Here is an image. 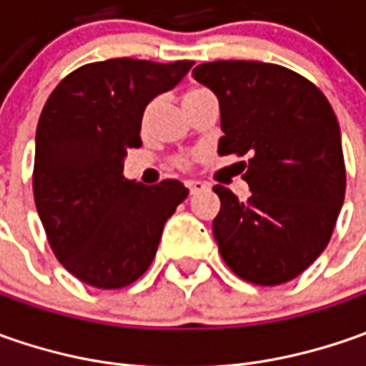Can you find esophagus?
Returning a JSON list of instances; mask_svg holds the SVG:
<instances>
[{
    "label": "esophagus",
    "instance_id": "esophagus-1",
    "mask_svg": "<svg viewBox=\"0 0 366 366\" xmlns=\"http://www.w3.org/2000/svg\"><path fill=\"white\" fill-rule=\"evenodd\" d=\"M185 185H187V189H189V195H195V193H199V191L207 189V185L202 183V181H187Z\"/></svg>",
    "mask_w": 366,
    "mask_h": 366
}]
</instances>
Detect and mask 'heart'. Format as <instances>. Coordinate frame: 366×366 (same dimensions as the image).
<instances>
[{"instance_id": "heart-1", "label": "heart", "mask_w": 366, "mask_h": 366, "mask_svg": "<svg viewBox=\"0 0 366 366\" xmlns=\"http://www.w3.org/2000/svg\"><path fill=\"white\" fill-rule=\"evenodd\" d=\"M207 89H202V87H195V89H189V92L185 93V97H183V104H187V102H191V99H197V97H202V95H207ZM152 106H154V102L152 104H148V107L144 109V120L148 118V114H150V109H152ZM175 164L177 167H187L189 164V161L185 159V157H179V159H175Z\"/></svg>"}]
</instances>
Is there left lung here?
I'll list each match as a JSON object with an SVG mask.
<instances>
[{
	"instance_id": "obj_1",
	"label": "left lung",
	"mask_w": 366,
	"mask_h": 366,
	"mask_svg": "<svg viewBox=\"0 0 366 366\" xmlns=\"http://www.w3.org/2000/svg\"><path fill=\"white\" fill-rule=\"evenodd\" d=\"M193 77L219 102V154L248 157V202L216 185L214 238L226 264L254 285L302 274L330 242L346 171L334 109L307 79L281 64L216 61Z\"/></svg>"
}]
</instances>
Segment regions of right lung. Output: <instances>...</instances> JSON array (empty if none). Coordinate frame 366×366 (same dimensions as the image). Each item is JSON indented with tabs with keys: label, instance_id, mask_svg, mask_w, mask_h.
<instances>
[{
	"label": "right lung",
	"instance_id": "right-lung-1",
	"mask_svg": "<svg viewBox=\"0 0 366 366\" xmlns=\"http://www.w3.org/2000/svg\"><path fill=\"white\" fill-rule=\"evenodd\" d=\"M193 61L109 59L56 85L36 128L34 202L54 257L99 289L134 283L150 267L164 222L189 189L175 179L142 185L122 175L138 148L147 106L171 92Z\"/></svg>",
	"mask_w": 366,
	"mask_h": 366
}]
</instances>
